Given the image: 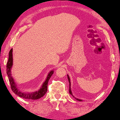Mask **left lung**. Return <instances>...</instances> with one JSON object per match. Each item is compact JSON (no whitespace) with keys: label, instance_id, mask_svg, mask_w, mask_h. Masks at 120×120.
Returning <instances> with one entry per match:
<instances>
[{"label":"left lung","instance_id":"1","mask_svg":"<svg viewBox=\"0 0 120 120\" xmlns=\"http://www.w3.org/2000/svg\"><path fill=\"white\" fill-rule=\"evenodd\" d=\"M67 77H68V81H69V93L73 97H74V96H73V93H72V92H71V82H70V78H69V75H67ZM75 99H76L77 101H82V100L81 99H78V98H75V97H74Z\"/></svg>","mask_w":120,"mask_h":120}]
</instances>
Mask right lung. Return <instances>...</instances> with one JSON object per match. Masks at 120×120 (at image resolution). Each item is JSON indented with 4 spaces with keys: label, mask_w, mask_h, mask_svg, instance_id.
Listing matches in <instances>:
<instances>
[{
    "label": "right lung",
    "mask_w": 120,
    "mask_h": 120,
    "mask_svg": "<svg viewBox=\"0 0 120 120\" xmlns=\"http://www.w3.org/2000/svg\"><path fill=\"white\" fill-rule=\"evenodd\" d=\"M12 51V49H11L9 53V60H8L7 65H6V73L8 74V78H9L10 83L11 85V90H12L13 92L17 94L18 96L23 98L26 99L36 100L41 98L47 92L48 82L52 74H53L54 70H52L49 72L46 78L45 81L44 82L42 86H41L40 88L38 91L33 92H26L21 91L17 87V82L15 81L14 79L12 76V73H11V69H12L13 65Z\"/></svg>",
    "instance_id": "1"
}]
</instances>
